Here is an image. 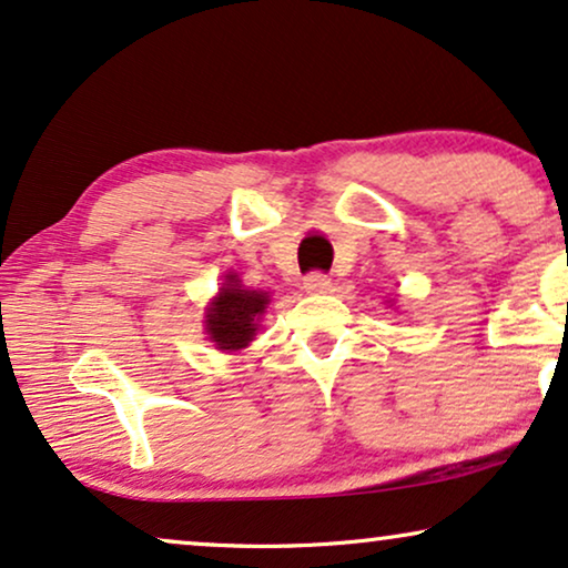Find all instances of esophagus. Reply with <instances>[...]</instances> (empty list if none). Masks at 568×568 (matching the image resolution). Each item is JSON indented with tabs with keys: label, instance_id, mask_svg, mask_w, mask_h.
Masks as SVG:
<instances>
[{
	"label": "esophagus",
	"instance_id": "esophagus-1",
	"mask_svg": "<svg viewBox=\"0 0 568 568\" xmlns=\"http://www.w3.org/2000/svg\"><path fill=\"white\" fill-rule=\"evenodd\" d=\"M302 284H305V292H310V294L331 292V278L321 274V271H315V274H307L305 282H302Z\"/></svg>",
	"mask_w": 568,
	"mask_h": 568
}]
</instances>
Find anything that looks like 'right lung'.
I'll use <instances>...</instances> for the list:
<instances>
[{"label":"right lung","instance_id":"right-lung-1","mask_svg":"<svg viewBox=\"0 0 568 568\" xmlns=\"http://www.w3.org/2000/svg\"><path fill=\"white\" fill-rule=\"evenodd\" d=\"M268 302V292L245 290V286H240L237 274H227L220 294L206 307L209 341H214L220 352L245 348L258 331Z\"/></svg>","mask_w":568,"mask_h":568}]
</instances>
